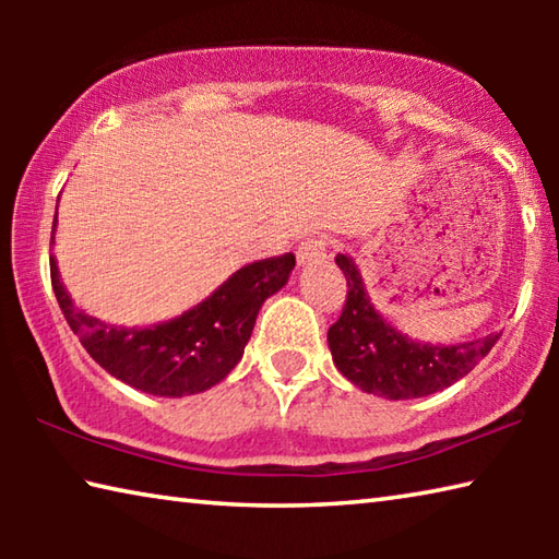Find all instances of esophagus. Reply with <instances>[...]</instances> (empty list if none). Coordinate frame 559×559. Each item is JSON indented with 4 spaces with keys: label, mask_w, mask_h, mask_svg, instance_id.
Masks as SVG:
<instances>
[{
    "label": "esophagus",
    "mask_w": 559,
    "mask_h": 559,
    "mask_svg": "<svg viewBox=\"0 0 559 559\" xmlns=\"http://www.w3.org/2000/svg\"><path fill=\"white\" fill-rule=\"evenodd\" d=\"M328 257V241L323 239H308L300 241L296 249V259L298 263H310V261H320Z\"/></svg>",
    "instance_id": "esophagus-1"
}]
</instances>
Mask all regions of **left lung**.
<instances>
[{
	"mask_svg": "<svg viewBox=\"0 0 559 559\" xmlns=\"http://www.w3.org/2000/svg\"><path fill=\"white\" fill-rule=\"evenodd\" d=\"M347 278V298L337 323L328 330L333 362L349 382L386 400H414L441 392L466 377L484 359L500 333L461 345H431L412 340L377 313L355 261L337 253Z\"/></svg>",
	"mask_w": 559,
	"mask_h": 559,
	"instance_id": "obj_1",
	"label": "left lung"
}]
</instances>
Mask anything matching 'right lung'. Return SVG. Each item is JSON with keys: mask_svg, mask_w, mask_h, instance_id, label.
Segmentation results:
<instances>
[{"mask_svg": "<svg viewBox=\"0 0 559 559\" xmlns=\"http://www.w3.org/2000/svg\"><path fill=\"white\" fill-rule=\"evenodd\" d=\"M293 266V253L249 263L200 306L150 328L108 325L75 308L53 259L51 286L66 323L103 370L140 392L187 396L210 390L239 365L263 300L286 286Z\"/></svg>", "mask_w": 559, "mask_h": 559, "instance_id": "add662e5", "label": "right lung"}]
</instances>
